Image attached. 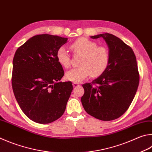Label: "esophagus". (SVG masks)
<instances>
[{
	"label": "esophagus",
	"mask_w": 152,
	"mask_h": 152,
	"mask_svg": "<svg viewBox=\"0 0 152 152\" xmlns=\"http://www.w3.org/2000/svg\"><path fill=\"white\" fill-rule=\"evenodd\" d=\"M72 86H73V87H76V86H80V84L78 83H75V82H73Z\"/></svg>",
	"instance_id": "1"
}]
</instances>
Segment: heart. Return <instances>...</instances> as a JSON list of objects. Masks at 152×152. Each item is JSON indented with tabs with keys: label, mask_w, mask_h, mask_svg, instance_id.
I'll return each mask as SVG.
<instances>
[{
	"label": "heart",
	"mask_w": 152,
	"mask_h": 152,
	"mask_svg": "<svg viewBox=\"0 0 152 152\" xmlns=\"http://www.w3.org/2000/svg\"><path fill=\"white\" fill-rule=\"evenodd\" d=\"M74 54L82 56L78 68L72 69L66 73L68 80L80 83L92 74L93 77L101 76L106 70L110 64V53L104 46H98L97 43L86 38H79L70 45ZM58 62L64 68L71 65L70 55L63 48L56 52Z\"/></svg>",
	"instance_id": "b5f03b06"
}]
</instances>
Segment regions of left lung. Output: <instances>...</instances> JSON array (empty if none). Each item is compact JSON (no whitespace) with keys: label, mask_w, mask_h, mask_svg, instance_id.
Here are the masks:
<instances>
[{"label":"left lung","mask_w":152,"mask_h":152,"mask_svg":"<svg viewBox=\"0 0 152 152\" xmlns=\"http://www.w3.org/2000/svg\"><path fill=\"white\" fill-rule=\"evenodd\" d=\"M109 48L110 64L106 70L92 82L82 85V106L88 114L103 121L120 118L130 106L137 92L140 74L133 50L115 36L104 33Z\"/></svg>","instance_id":"8db88e82"}]
</instances>
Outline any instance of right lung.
<instances>
[{
  "label": "right lung",
  "mask_w": 152,
  "mask_h": 152,
  "mask_svg": "<svg viewBox=\"0 0 152 152\" xmlns=\"http://www.w3.org/2000/svg\"><path fill=\"white\" fill-rule=\"evenodd\" d=\"M68 38L47 34L36 35L20 46L13 58L12 86L19 106L30 120L48 124L65 111L73 90L64 75L56 52Z\"/></svg>",
  "instance_id": "obj_1"
}]
</instances>
